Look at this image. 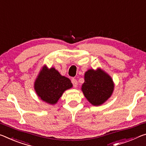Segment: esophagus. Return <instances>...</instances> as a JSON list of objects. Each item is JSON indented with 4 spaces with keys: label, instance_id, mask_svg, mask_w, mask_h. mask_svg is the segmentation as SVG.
<instances>
[{
    "label": "esophagus",
    "instance_id": "obj_1",
    "mask_svg": "<svg viewBox=\"0 0 146 146\" xmlns=\"http://www.w3.org/2000/svg\"><path fill=\"white\" fill-rule=\"evenodd\" d=\"M71 82H72V84H73V87H74V88H76V87L77 86V84H78L77 80H76L75 78H71Z\"/></svg>",
    "mask_w": 146,
    "mask_h": 146
}]
</instances>
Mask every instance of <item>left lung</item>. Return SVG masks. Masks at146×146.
Masks as SVG:
<instances>
[{
    "instance_id": "8db88e82",
    "label": "left lung",
    "mask_w": 146,
    "mask_h": 146,
    "mask_svg": "<svg viewBox=\"0 0 146 146\" xmlns=\"http://www.w3.org/2000/svg\"><path fill=\"white\" fill-rule=\"evenodd\" d=\"M84 80L82 86L83 94L89 102L95 106L105 103L114 90L112 78L101 69L97 71L89 69L85 73Z\"/></svg>"
}]
</instances>
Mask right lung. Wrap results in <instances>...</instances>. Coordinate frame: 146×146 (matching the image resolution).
<instances>
[{
	"label": "right lung",
	"mask_w": 146,
	"mask_h": 146,
	"mask_svg": "<svg viewBox=\"0 0 146 146\" xmlns=\"http://www.w3.org/2000/svg\"><path fill=\"white\" fill-rule=\"evenodd\" d=\"M73 86L68 78L62 76L54 68L44 66L34 83L38 96L46 103L54 105L66 90Z\"/></svg>",
	"instance_id": "obj_1"
}]
</instances>
